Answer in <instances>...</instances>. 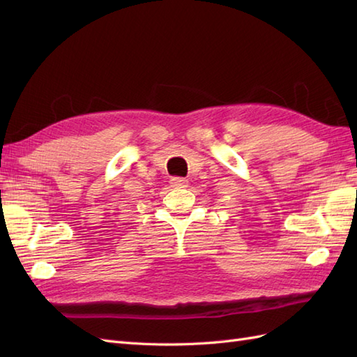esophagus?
I'll use <instances>...</instances> for the list:
<instances>
[{
	"label": "esophagus",
	"mask_w": 357,
	"mask_h": 357,
	"mask_svg": "<svg viewBox=\"0 0 357 357\" xmlns=\"http://www.w3.org/2000/svg\"><path fill=\"white\" fill-rule=\"evenodd\" d=\"M170 184L172 187H187L188 181L185 178H179V176H174L170 179Z\"/></svg>",
	"instance_id": "obj_1"
}]
</instances>
